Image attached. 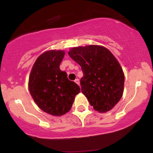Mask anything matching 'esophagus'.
<instances>
[{
  "mask_svg": "<svg viewBox=\"0 0 153 153\" xmlns=\"http://www.w3.org/2000/svg\"><path fill=\"white\" fill-rule=\"evenodd\" d=\"M75 82L76 83V84H78V85L80 86V81H79V79H78V78H76V79L75 80Z\"/></svg>",
  "mask_w": 153,
  "mask_h": 153,
  "instance_id": "1",
  "label": "esophagus"
}]
</instances>
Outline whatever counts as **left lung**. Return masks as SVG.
<instances>
[{
  "instance_id": "obj_1",
  "label": "left lung",
  "mask_w": 153,
  "mask_h": 153,
  "mask_svg": "<svg viewBox=\"0 0 153 153\" xmlns=\"http://www.w3.org/2000/svg\"><path fill=\"white\" fill-rule=\"evenodd\" d=\"M69 55L81 67V92L95 110L106 112L114 107L124 92V75L110 51L89 45L70 49Z\"/></svg>"
}]
</instances>
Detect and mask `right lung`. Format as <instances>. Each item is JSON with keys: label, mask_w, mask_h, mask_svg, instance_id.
<instances>
[{"label": "right lung", "mask_w": 153, "mask_h": 153, "mask_svg": "<svg viewBox=\"0 0 153 153\" xmlns=\"http://www.w3.org/2000/svg\"><path fill=\"white\" fill-rule=\"evenodd\" d=\"M65 52L50 50L37 58L29 79L31 95L40 109L60 116L70 110L74 99L81 91L79 86L68 79L60 69Z\"/></svg>", "instance_id": "add662e5"}]
</instances>
